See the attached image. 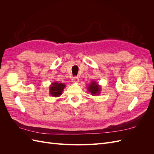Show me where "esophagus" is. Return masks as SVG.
I'll return each instance as SVG.
<instances>
[{
	"label": "esophagus",
	"mask_w": 154,
	"mask_h": 154,
	"mask_svg": "<svg viewBox=\"0 0 154 154\" xmlns=\"http://www.w3.org/2000/svg\"><path fill=\"white\" fill-rule=\"evenodd\" d=\"M72 82L73 83H77L79 82V78L78 77H73L72 78Z\"/></svg>",
	"instance_id": "esophagus-1"
}]
</instances>
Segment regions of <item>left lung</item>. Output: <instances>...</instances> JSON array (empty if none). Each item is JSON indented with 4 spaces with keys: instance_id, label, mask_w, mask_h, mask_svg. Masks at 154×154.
Wrapping results in <instances>:
<instances>
[{
    "instance_id": "obj_1",
    "label": "left lung",
    "mask_w": 154,
    "mask_h": 154,
    "mask_svg": "<svg viewBox=\"0 0 154 154\" xmlns=\"http://www.w3.org/2000/svg\"><path fill=\"white\" fill-rule=\"evenodd\" d=\"M88 91L91 92L92 96H96L100 94L101 91V87L98 85V83L95 81L91 82V84L88 87Z\"/></svg>"
}]
</instances>
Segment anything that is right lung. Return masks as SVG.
Segmentation results:
<instances>
[{
	"label": "right lung",
	"mask_w": 154,
	"mask_h": 154,
	"mask_svg": "<svg viewBox=\"0 0 154 154\" xmlns=\"http://www.w3.org/2000/svg\"><path fill=\"white\" fill-rule=\"evenodd\" d=\"M65 87H66V85L62 83L54 82L52 83L49 88V93L51 96L54 97L60 96L62 94Z\"/></svg>",
	"instance_id": "1"
}]
</instances>
